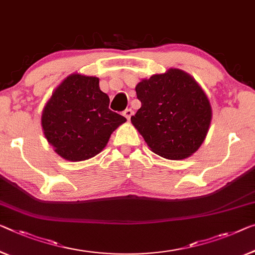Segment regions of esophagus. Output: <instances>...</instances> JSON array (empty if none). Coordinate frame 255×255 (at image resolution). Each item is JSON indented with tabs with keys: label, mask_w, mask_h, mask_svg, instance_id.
Wrapping results in <instances>:
<instances>
[{
	"label": "esophagus",
	"mask_w": 255,
	"mask_h": 255,
	"mask_svg": "<svg viewBox=\"0 0 255 255\" xmlns=\"http://www.w3.org/2000/svg\"><path fill=\"white\" fill-rule=\"evenodd\" d=\"M124 117H126L127 118V120H130V117L132 116V110L131 109H126L124 111Z\"/></svg>",
	"instance_id": "obj_1"
}]
</instances>
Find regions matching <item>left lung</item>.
<instances>
[{
  "instance_id": "1",
  "label": "left lung",
  "mask_w": 255,
  "mask_h": 255,
  "mask_svg": "<svg viewBox=\"0 0 255 255\" xmlns=\"http://www.w3.org/2000/svg\"><path fill=\"white\" fill-rule=\"evenodd\" d=\"M142 103L130 118L152 152L181 160L199 149L212 121V106L198 82L187 72L169 68L136 86Z\"/></svg>"
}]
</instances>
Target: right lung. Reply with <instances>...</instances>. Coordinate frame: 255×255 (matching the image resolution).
I'll return each instance as SVG.
<instances>
[{
  "label": "right lung",
  "instance_id": "obj_1",
  "mask_svg": "<svg viewBox=\"0 0 255 255\" xmlns=\"http://www.w3.org/2000/svg\"><path fill=\"white\" fill-rule=\"evenodd\" d=\"M110 98L100 79L73 73L57 87L41 117V126L54 151L68 161L95 157L127 119L109 109Z\"/></svg>",
  "mask_w": 255,
  "mask_h": 255
}]
</instances>
